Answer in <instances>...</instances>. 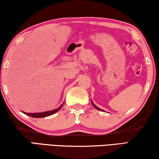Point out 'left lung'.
Segmentation results:
<instances>
[{"label": "left lung", "instance_id": "1", "mask_svg": "<svg viewBox=\"0 0 159 159\" xmlns=\"http://www.w3.org/2000/svg\"><path fill=\"white\" fill-rule=\"evenodd\" d=\"M92 103H93V106H94V107H95V109H98V110H99V111H103V110H102V109H99V108H98V107H96V106L95 105V104H94V103H93V102H92Z\"/></svg>", "mask_w": 159, "mask_h": 159}]
</instances>
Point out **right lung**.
I'll use <instances>...</instances> for the list:
<instances>
[{"instance_id": "add662e5", "label": "right lung", "mask_w": 159, "mask_h": 159, "mask_svg": "<svg viewBox=\"0 0 159 159\" xmlns=\"http://www.w3.org/2000/svg\"><path fill=\"white\" fill-rule=\"evenodd\" d=\"M63 104H61V105L59 107V108L56 109H54L52 110V111H45V112H42V113H26V112H23L24 114L29 116H32L34 118H43V117H46L48 116H50L53 114H55V113L57 112L59 110H60L61 107H62Z\"/></svg>"}]
</instances>
